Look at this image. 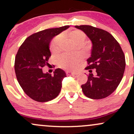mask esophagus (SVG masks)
<instances>
[{"instance_id": "1", "label": "esophagus", "mask_w": 134, "mask_h": 134, "mask_svg": "<svg viewBox=\"0 0 134 134\" xmlns=\"http://www.w3.org/2000/svg\"><path fill=\"white\" fill-rule=\"evenodd\" d=\"M66 74L67 76H76V75H77L78 73L77 72H66Z\"/></svg>"}]
</instances>
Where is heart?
<instances>
[{"label":"heart","mask_w":134,"mask_h":134,"mask_svg":"<svg viewBox=\"0 0 134 134\" xmlns=\"http://www.w3.org/2000/svg\"><path fill=\"white\" fill-rule=\"evenodd\" d=\"M69 36L76 44H81L85 41L86 36L85 33L80 30H74L69 33ZM63 41L62 35H58L52 40L50 43V50L52 52H57L60 50ZM81 55L64 53L57 58L58 65L62 69L73 70L76 69L77 64L81 61Z\"/></svg>","instance_id":"b5f03b06"}]
</instances>
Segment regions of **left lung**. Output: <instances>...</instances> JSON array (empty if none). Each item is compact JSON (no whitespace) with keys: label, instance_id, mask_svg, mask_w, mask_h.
<instances>
[{"label":"left lung","instance_id":"8db88e82","mask_svg":"<svg viewBox=\"0 0 134 134\" xmlns=\"http://www.w3.org/2000/svg\"><path fill=\"white\" fill-rule=\"evenodd\" d=\"M91 40V55L87 60L86 70L95 69L97 75H88L87 81L81 86L87 98L100 99L110 96L117 88L124 76L125 58L117 41L110 33L90 25L76 26Z\"/></svg>","mask_w":134,"mask_h":134}]
</instances>
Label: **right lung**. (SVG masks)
<instances>
[{
	"instance_id": "add662e5",
	"label": "right lung",
	"mask_w": 134,
	"mask_h": 134,
	"mask_svg": "<svg viewBox=\"0 0 134 134\" xmlns=\"http://www.w3.org/2000/svg\"><path fill=\"white\" fill-rule=\"evenodd\" d=\"M69 27L64 26L34 33L25 40L18 50L14 62L17 79L24 93L33 100L47 102L56 98L60 92L65 72L57 69L52 76L43 73L42 68L49 64L51 40Z\"/></svg>"
}]
</instances>
